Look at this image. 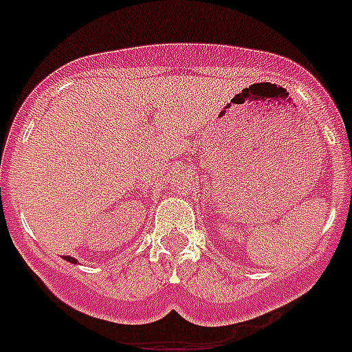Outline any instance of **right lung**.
I'll use <instances>...</instances> for the list:
<instances>
[{"instance_id":"obj_1","label":"right lung","mask_w":352,"mask_h":352,"mask_svg":"<svg viewBox=\"0 0 352 352\" xmlns=\"http://www.w3.org/2000/svg\"><path fill=\"white\" fill-rule=\"evenodd\" d=\"M65 259L70 261V263H76V259H74V257H70V256H65Z\"/></svg>"}]
</instances>
